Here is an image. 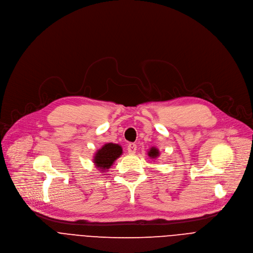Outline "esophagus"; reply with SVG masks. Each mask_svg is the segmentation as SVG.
Segmentation results:
<instances>
[{"mask_svg":"<svg viewBox=\"0 0 253 253\" xmlns=\"http://www.w3.org/2000/svg\"><path fill=\"white\" fill-rule=\"evenodd\" d=\"M136 149H137V145L135 143H129L128 146H127V150H128V154L130 155H133L136 153Z\"/></svg>","mask_w":253,"mask_h":253,"instance_id":"1","label":"esophagus"}]
</instances>
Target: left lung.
Here are the masks:
<instances>
[{
	"instance_id": "obj_1",
	"label": "left lung",
	"mask_w": 253,
	"mask_h": 253,
	"mask_svg": "<svg viewBox=\"0 0 253 253\" xmlns=\"http://www.w3.org/2000/svg\"><path fill=\"white\" fill-rule=\"evenodd\" d=\"M147 154H148V156H149L151 159H156V158H158V157L160 156V151H159V149L156 148V147H151Z\"/></svg>"
}]
</instances>
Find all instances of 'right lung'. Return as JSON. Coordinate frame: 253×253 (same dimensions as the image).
Here are the masks:
<instances>
[{
    "label": "right lung",
    "mask_w": 253,
    "mask_h": 253,
    "mask_svg": "<svg viewBox=\"0 0 253 253\" xmlns=\"http://www.w3.org/2000/svg\"><path fill=\"white\" fill-rule=\"evenodd\" d=\"M122 154L123 150L121 145L116 143H106L95 153L93 163L100 172L107 171Z\"/></svg>",
    "instance_id": "obj_1"
}]
</instances>
